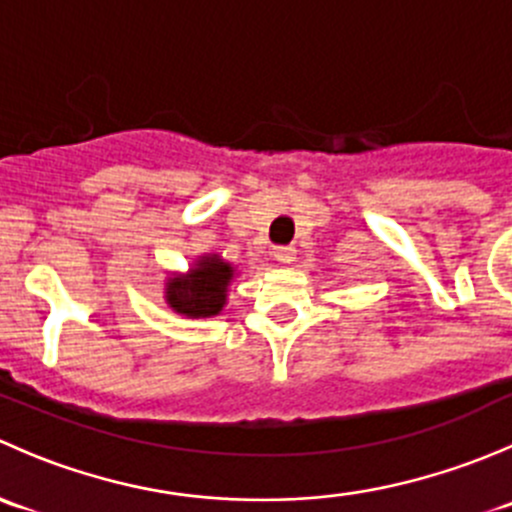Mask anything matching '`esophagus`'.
<instances>
[{"label":"esophagus","instance_id":"esophagus-1","mask_svg":"<svg viewBox=\"0 0 512 512\" xmlns=\"http://www.w3.org/2000/svg\"><path fill=\"white\" fill-rule=\"evenodd\" d=\"M275 257L282 262V265H292L297 260V250L292 245H280L275 247Z\"/></svg>","mask_w":512,"mask_h":512}]
</instances>
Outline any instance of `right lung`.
<instances>
[{
	"label": "right lung",
	"instance_id": "right-lung-1",
	"mask_svg": "<svg viewBox=\"0 0 512 512\" xmlns=\"http://www.w3.org/2000/svg\"><path fill=\"white\" fill-rule=\"evenodd\" d=\"M232 267L220 257H205L190 275L168 282V304L185 317H213L223 309Z\"/></svg>",
	"mask_w": 512,
	"mask_h": 512
}]
</instances>
